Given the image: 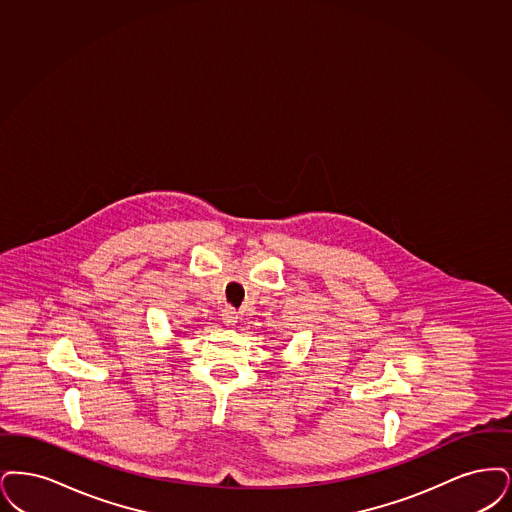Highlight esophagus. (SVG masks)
Listing matches in <instances>:
<instances>
[{
    "label": "esophagus",
    "mask_w": 512,
    "mask_h": 512,
    "mask_svg": "<svg viewBox=\"0 0 512 512\" xmlns=\"http://www.w3.org/2000/svg\"><path fill=\"white\" fill-rule=\"evenodd\" d=\"M239 319V313L235 312L231 306H225L222 310V321L227 327H233Z\"/></svg>",
    "instance_id": "34e87169"
}]
</instances>
